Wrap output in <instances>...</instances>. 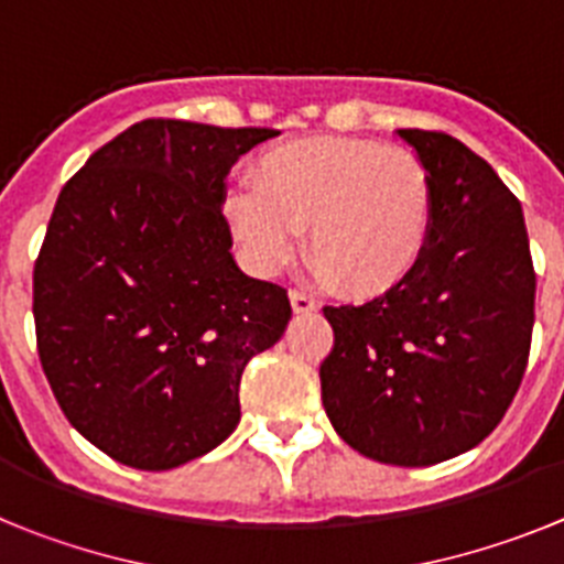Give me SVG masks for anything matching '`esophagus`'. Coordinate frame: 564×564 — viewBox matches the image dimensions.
<instances>
[{
  "mask_svg": "<svg viewBox=\"0 0 564 564\" xmlns=\"http://www.w3.org/2000/svg\"><path fill=\"white\" fill-rule=\"evenodd\" d=\"M291 305H293V313H313L316 311V299L307 296L305 291H291Z\"/></svg>",
  "mask_w": 564,
  "mask_h": 564,
  "instance_id": "esophagus-1",
  "label": "esophagus"
}]
</instances>
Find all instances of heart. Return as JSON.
Returning a JSON list of instances; mask_svg holds the SVG:
<instances>
[{"instance_id":"1","label":"heart","mask_w":564,"mask_h":564,"mask_svg":"<svg viewBox=\"0 0 564 564\" xmlns=\"http://www.w3.org/2000/svg\"><path fill=\"white\" fill-rule=\"evenodd\" d=\"M226 220L253 271L296 257L347 296L387 293L415 271L435 223V181L412 149L364 138H302L265 149Z\"/></svg>"}]
</instances>
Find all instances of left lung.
Returning a JSON list of instances; mask_svg holds the SVG:
<instances>
[{"mask_svg": "<svg viewBox=\"0 0 564 564\" xmlns=\"http://www.w3.org/2000/svg\"><path fill=\"white\" fill-rule=\"evenodd\" d=\"M432 172L435 223L401 285L325 307L318 367L333 430L364 457L432 466L497 430L520 390L536 273L525 217L497 172L446 132L398 129Z\"/></svg>", "mask_w": 564, "mask_h": 564, "instance_id": "obj_1", "label": "left lung"}]
</instances>
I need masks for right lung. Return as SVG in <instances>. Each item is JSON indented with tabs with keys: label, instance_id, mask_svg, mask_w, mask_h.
<instances>
[{
	"label": "right lung",
	"instance_id": "obj_1",
	"mask_svg": "<svg viewBox=\"0 0 564 564\" xmlns=\"http://www.w3.org/2000/svg\"><path fill=\"white\" fill-rule=\"evenodd\" d=\"M276 129L149 118L67 181L33 268L42 370L67 421L166 471L239 423V378L285 333L288 291L239 271L226 174Z\"/></svg>",
	"mask_w": 564,
	"mask_h": 564
}]
</instances>
